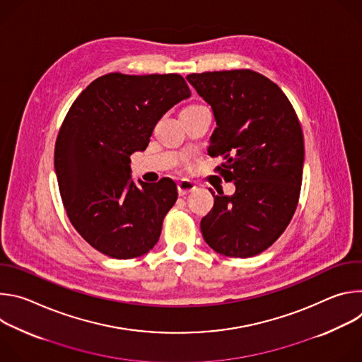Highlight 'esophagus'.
<instances>
[{
	"mask_svg": "<svg viewBox=\"0 0 362 362\" xmlns=\"http://www.w3.org/2000/svg\"><path fill=\"white\" fill-rule=\"evenodd\" d=\"M194 189H196V185L192 180H189V179H182L177 183V192H179L180 196H185V194L193 192Z\"/></svg>",
	"mask_w": 362,
	"mask_h": 362,
	"instance_id": "esophagus-1",
	"label": "esophagus"
}]
</instances>
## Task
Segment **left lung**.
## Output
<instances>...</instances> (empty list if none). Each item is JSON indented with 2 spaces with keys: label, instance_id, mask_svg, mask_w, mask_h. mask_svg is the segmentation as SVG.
<instances>
[{
  "label": "left lung",
  "instance_id": "1",
  "mask_svg": "<svg viewBox=\"0 0 362 362\" xmlns=\"http://www.w3.org/2000/svg\"><path fill=\"white\" fill-rule=\"evenodd\" d=\"M186 80L212 107L216 129L208 153L223 156L218 166L232 196L222 189L200 221L203 239L215 252L250 257L268 249L286 229L298 206L303 134L284 91L252 70L189 74Z\"/></svg>",
  "mask_w": 362,
  "mask_h": 362
}]
</instances>
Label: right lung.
<instances>
[{
  "label": "right lung",
  "instance_id": "obj_1",
  "mask_svg": "<svg viewBox=\"0 0 362 362\" xmlns=\"http://www.w3.org/2000/svg\"><path fill=\"white\" fill-rule=\"evenodd\" d=\"M190 90L179 74L110 73L90 83L57 136L54 169L67 216L81 238L116 259L158 243L176 183L132 180L130 156L146 150L154 126Z\"/></svg>",
  "mask_w": 362,
  "mask_h": 362
}]
</instances>
